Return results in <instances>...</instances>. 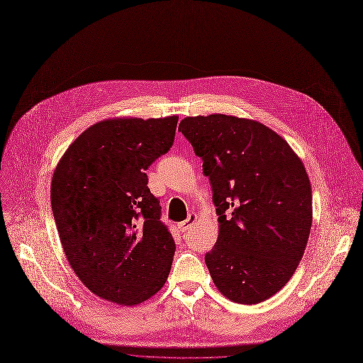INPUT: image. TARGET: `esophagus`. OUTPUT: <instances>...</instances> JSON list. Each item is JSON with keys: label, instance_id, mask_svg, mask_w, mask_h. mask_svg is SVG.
Instances as JSON below:
<instances>
[{"label": "esophagus", "instance_id": "1", "mask_svg": "<svg viewBox=\"0 0 363 363\" xmlns=\"http://www.w3.org/2000/svg\"><path fill=\"white\" fill-rule=\"evenodd\" d=\"M195 221H196V214H189V216L186 217V220H184V221H181V223L178 224V228L184 233V232H186V230H188Z\"/></svg>", "mask_w": 363, "mask_h": 363}]
</instances>
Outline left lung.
Returning <instances> with one entry per match:
<instances>
[{
    "mask_svg": "<svg viewBox=\"0 0 363 363\" xmlns=\"http://www.w3.org/2000/svg\"><path fill=\"white\" fill-rule=\"evenodd\" d=\"M178 130L203 159L218 238L206 265L230 301L281 291L304 255L313 196L301 159L265 124L225 114L186 117Z\"/></svg>",
    "mask_w": 363,
    "mask_h": 363,
    "instance_id": "obj_1",
    "label": "left lung"
}]
</instances>
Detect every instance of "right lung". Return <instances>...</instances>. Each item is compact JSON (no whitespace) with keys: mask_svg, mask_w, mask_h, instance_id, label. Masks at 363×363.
<instances>
[{"mask_svg":"<svg viewBox=\"0 0 363 363\" xmlns=\"http://www.w3.org/2000/svg\"><path fill=\"white\" fill-rule=\"evenodd\" d=\"M178 116L88 127L53 172L50 201L65 255L95 295L136 306L168 279L175 242L146 169L175 139Z\"/></svg>","mask_w":363,"mask_h":363,"instance_id":"right-lung-1","label":"right lung"}]
</instances>
